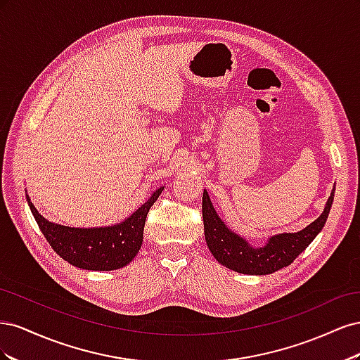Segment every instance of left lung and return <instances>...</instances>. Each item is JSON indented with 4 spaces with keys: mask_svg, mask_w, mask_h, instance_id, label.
<instances>
[{
    "mask_svg": "<svg viewBox=\"0 0 360 360\" xmlns=\"http://www.w3.org/2000/svg\"><path fill=\"white\" fill-rule=\"evenodd\" d=\"M335 197V188L326 202L323 213L297 233L271 236L261 248L250 246L246 238L231 231L216 213L209 193H202L204 236L213 257L228 269L245 275H269L290 266L309 246L328 221Z\"/></svg>",
    "mask_w": 360,
    "mask_h": 360,
    "instance_id": "8db88e82",
    "label": "left lung"
}]
</instances>
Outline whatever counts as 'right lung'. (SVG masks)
I'll list each match as a JSON object with an SVG mask.
<instances>
[{
    "instance_id": "1",
    "label": "right lung",
    "mask_w": 360,
    "mask_h": 360,
    "mask_svg": "<svg viewBox=\"0 0 360 360\" xmlns=\"http://www.w3.org/2000/svg\"><path fill=\"white\" fill-rule=\"evenodd\" d=\"M162 191L163 188H159L151 193L123 222L97 228H72L49 222L36 210L28 195L27 201L40 231L63 259L79 269L108 271L127 266L136 257L143 245L147 213Z\"/></svg>"
}]
</instances>
